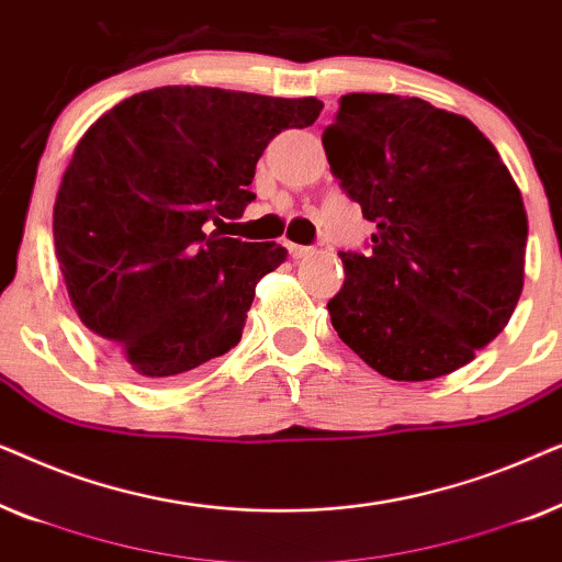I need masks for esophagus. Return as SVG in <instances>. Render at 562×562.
<instances>
[{
	"label": "esophagus",
	"mask_w": 562,
	"mask_h": 562,
	"mask_svg": "<svg viewBox=\"0 0 562 562\" xmlns=\"http://www.w3.org/2000/svg\"><path fill=\"white\" fill-rule=\"evenodd\" d=\"M289 250H291V256H294L296 260L314 256V248H310V245H294V243H291V245H289Z\"/></svg>",
	"instance_id": "34e87169"
}]
</instances>
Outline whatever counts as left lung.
I'll use <instances>...</instances> for the list:
<instances>
[{"label": "left lung", "mask_w": 562, "mask_h": 562, "mask_svg": "<svg viewBox=\"0 0 562 562\" xmlns=\"http://www.w3.org/2000/svg\"><path fill=\"white\" fill-rule=\"evenodd\" d=\"M322 145L375 225L366 256L340 252L327 302L340 340L394 381L471 363L525 286L527 212L494 143L425 99L348 94Z\"/></svg>", "instance_id": "left-lung-1"}]
</instances>
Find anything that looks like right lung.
<instances>
[{
    "label": "right lung",
    "instance_id": "1",
    "mask_svg": "<svg viewBox=\"0 0 562 562\" xmlns=\"http://www.w3.org/2000/svg\"><path fill=\"white\" fill-rule=\"evenodd\" d=\"M322 106L160 87L114 104L76 143L53 206L60 276L79 319L143 379H181L240 342L256 283L286 248L220 227L256 199L268 140L314 125Z\"/></svg>",
    "mask_w": 562,
    "mask_h": 562
}]
</instances>
